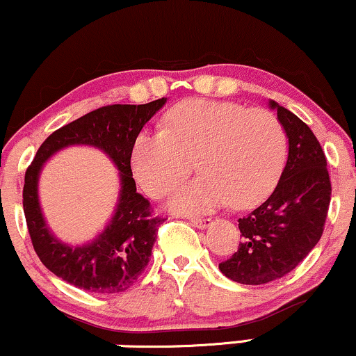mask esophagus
Instances as JSON below:
<instances>
[{
  "label": "esophagus",
  "mask_w": 356,
  "mask_h": 356,
  "mask_svg": "<svg viewBox=\"0 0 356 356\" xmlns=\"http://www.w3.org/2000/svg\"><path fill=\"white\" fill-rule=\"evenodd\" d=\"M190 223L196 228H207L208 225L211 223V220L210 218H191Z\"/></svg>",
  "instance_id": "obj_1"
}]
</instances>
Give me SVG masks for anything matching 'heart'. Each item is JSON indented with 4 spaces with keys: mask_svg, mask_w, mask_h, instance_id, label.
I'll use <instances>...</instances> for the list:
<instances>
[{
    "mask_svg": "<svg viewBox=\"0 0 356 356\" xmlns=\"http://www.w3.org/2000/svg\"><path fill=\"white\" fill-rule=\"evenodd\" d=\"M166 129L136 136L131 168L141 188L163 198L195 161L202 177L175 191L170 207L204 213L225 203L250 208L277 186L286 160V133L277 115L232 102L186 99L166 115Z\"/></svg>",
    "mask_w": 356,
    "mask_h": 356,
    "instance_id": "1",
    "label": "heart"
}]
</instances>
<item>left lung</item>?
<instances>
[{"label": "left lung", "instance_id": "8db88e82", "mask_svg": "<svg viewBox=\"0 0 356 356\" xmlns=\"http://www.w3.org/2000/svg\"><path fill=\"white\" fill-rule=\"evenodd\" d=\"M270 104L288 136L286 165L270 198L238 220L243 241L220 263L225 277L243 285H263L296 268L318 243L332 198L320 141L290 110Z\"/></svg>", "mask_w": 356, "mask_h": 356}]
</instances>
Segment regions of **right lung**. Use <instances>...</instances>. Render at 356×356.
<instances>
[{"instance_id": "add662e5", "label": "right lung", "mask_w": 356, "mask_h": 356, "mask_svg": "<svg viewBox=\"0 0 356 356\" xmlns=\"http://www.w3.org/2000/svg\"><path fill=\"white\" fill-rule=\"evenodd\" d=\"M166 98L146 104H108L53 131L28 166L23 186V210L33 248L56 277L91 293H120L140 278L148 265L160 225L152 204L136 191L131 153L136 136ZM70 144L103 149L120 170L122 193L111 225L95 242L70 247L58 242L45 227L37 203V177L42 163Z\"/></svg>"}]
</instances>
